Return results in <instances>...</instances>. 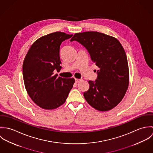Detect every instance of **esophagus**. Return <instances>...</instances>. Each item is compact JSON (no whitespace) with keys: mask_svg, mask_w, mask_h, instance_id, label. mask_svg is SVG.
I'll list each match as a JSON object with an SVG mask.
<instances>
[{"mask_svg":"<svg viewBox=\"0 0 153 153\" xmlns=\"http://www.w3.org/2000/svg\"><path fill=\"white\" fill-rule=\"evenodd\" d=\"M75 82L78 83L79 82H80L81 79H78V78H75Z\"/></svg>","mask_w":153,"mask_h":153,"instance_id":"esophagus-1","label":"esophagus"}]
</instances>
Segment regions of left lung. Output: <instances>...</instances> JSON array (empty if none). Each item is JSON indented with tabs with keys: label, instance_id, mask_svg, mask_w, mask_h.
<instances>
[{
	"label": "left lung",
	"instance_id": "obj_1",
	"mask_svg": "<svg viewBox=\"0 0 153 153\" xmlns=\"http://www.w3.org/2000/svg\"><path fill=\"white\" fill-rule=\"evenodd\" d=\"M74 41L86 48L91 60L100 68L95 81H88L85 99L97 110L114 108L124 98L129 85V68L123 46L115 38L95 31L76 33L71 39Z\"/></svg>",
	"mask_w": 153,
	"mask_h": 153
}]
</instances>
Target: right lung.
Wrapping results in <instances>:
<instances>
[{
	"instance_id": "1",
	"label": "right lung",
	"mask_w": 153,
	"mask_h": 153,
	"mask_svg": "<svg viewBox=\"0 0 153 153\" xmlns=\"http://www.w3.org/2000/svg\"><path fill=\"white\" fill-rule=\"evenodd\" d=\"M72 36L61 32L43 36L31 45L24 59L22 69L26 90L43 109H55L64 104L75 82L73 78L57 77L53 74L62 68L60 45Z\"/></svg>"
}]
</instances>
